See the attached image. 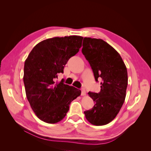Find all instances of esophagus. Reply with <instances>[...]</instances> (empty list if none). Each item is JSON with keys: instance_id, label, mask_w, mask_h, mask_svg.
I'll return each instance as SVG.
<instances>
[{"instance_id": "esophagus-1", "label": "esophagus", "mask_w": 151, "mask_h": 151, "mask_svg": "<svg viewBox=\"0 0 151 151\" xmlns=\"http://www.w3.org/2000/svg\"><path fill=\"white\" fill-rule=\"evenodd\" d=\"M86 95V91L84 89H81V96H85Z\"/></svg>"}]
</instances>
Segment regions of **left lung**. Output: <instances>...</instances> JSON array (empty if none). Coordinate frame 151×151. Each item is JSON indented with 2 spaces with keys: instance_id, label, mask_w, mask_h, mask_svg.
I'll list each match as a JSON object with an SVG mask.
<instances>
[{
  "instance_id": "8db88e82",
  "label": "left lung",
  "mask_w": 151,
  "mask_h": 151,
  "mask_svg": "<svg viewBox=\"0 0 151 151\" xmlns=\"http://www.w3.org/2000/svg\"><path fill=\"white\" fill-rule=\"evenodd\" d=\"M82 53L89 63L95 80L101 79L98 93L89 92L94 106L84 111L86 119L94 125L111 122L124 103L128 85L127 67L121 56L101 39L84 38Z\"/></svg>"
}]
</instances>
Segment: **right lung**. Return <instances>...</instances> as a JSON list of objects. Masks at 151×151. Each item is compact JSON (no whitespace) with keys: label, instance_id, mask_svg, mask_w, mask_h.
<instances>
[{"label":"right lung","instance_id":"add662e5","mask_svg":"<svg viewBox=\"0 0 151 151\" xmlns=\"http://www.w3.org/2000/svg\"><path fill=\"white\" fill-rule=\"evenodd\" d=\"M83 37L70 36L38 43L26 58L23 81L27 99L36 115L48 123L61 121L81 91L55 79L68 59L78 53Z\"/></svg>","mask_w":151,"mask_h":151}]
</instances>
